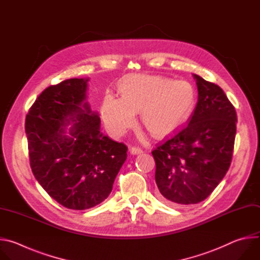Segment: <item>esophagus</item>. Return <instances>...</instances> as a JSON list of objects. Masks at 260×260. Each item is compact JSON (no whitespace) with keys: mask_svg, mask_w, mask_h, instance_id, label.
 Masks as SVG:
<instances>
[{"mask_svg":"<svg viewBox=\"0 0 260 260\" xmlns=\"http://www.w3.org/2000/svg\"><path fill=\"white\" fill-rule=\"evenodd\" d=\"M129 151H131V153L132 154H140V153H142L143 152V150L141 149V148H139V147H131L129 148Z\"/></svg>","mask_w":260,"mask_h":260,"instance_id":"34e87169","label":"esophagus"}]
</instances>
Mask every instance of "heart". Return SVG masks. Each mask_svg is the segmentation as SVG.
Wrapping results in <instances>:
<instances>
[{
    "mask_svg": "<svg viewBox=\"0 0 260 260\" xmlns=\"http://www.w3.org/2000/svg\"><path fill=\"white\" fill-rule=\"evenodd\" d=\"M121 99L105 95L101 114L108 132L124 135L141 112L145 128L153 136H165L186 121L192 114L197 93L191 83L151 75H134L120 86Z\"/></svg>",
    "mask_w": 260,
    "mask_h": 260,
    "instance_id": "1",
    "label": "heart"
}]
</instances>
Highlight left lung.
<instances>
[{
  "instance_id": "8db88e82",
  "label": "left lung",
  "mask_w": 260,
  "mask_h": 260,
  "mask_svg": "<svg viewBox=\"0 0 260 260\" xmlns=\"http://www.w3.org/2000/svg\"><path fill=\"white\" fill-rule=\"evenodd\" d=\"M199 99L188 123L156 144L155 181L171 204L206 200L230 169L238 121L224 91L198 75Z\"/></svg>"
}]
</instances>
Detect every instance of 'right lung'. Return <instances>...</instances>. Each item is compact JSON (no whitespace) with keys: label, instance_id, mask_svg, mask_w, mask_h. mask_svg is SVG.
<instances>
[{"label":"right lung","instance_id":"obj_1","mask_svg":"<svg viewBox=\"0 0 260 260\" xmlns=\"http://www.w3.org/2000/svg\"><path fill=\"white\" fill-rule=\"evenodd\" d=\"M87 81L73 78L48 86L25 118L35 178L53 200L72 210L105 201L127 157L125 144L100 131L98 113L84 102ZM71 123L70 136H66L65 126Z\"/></svg>","mask_w":260,"mask_h":260}]
</instances>
